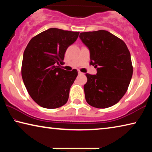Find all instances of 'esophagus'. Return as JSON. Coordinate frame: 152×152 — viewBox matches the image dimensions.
I'll return each mask as SVG.
<instances>
[{
	"label": "esophagus",
	"instance_id": "esophagus-1",
	"mask_svg": "<svg viewBox=\"0 0 152 152\" xmlns=\"http://www.w3.org/2000/svg\"><path fill=\"white\" fill-rule=\"evenodd\" d=\"M78 74H79V75H82V74H83V73L81 72L80 71H78Z\"/></svg>",
	"mask_w": 152,
	"mask_h": 152
}]
</instances>
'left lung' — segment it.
Listing matches in <instances>:
<instances>
[{
	"label": "left lung",
	"instance_id": "obj_1",
	"mask_svg": "<svg viewBox=\"0 0 152 152\" xmlns=\"http://www.w3.org/2000/svg\"><path fill=\"white\" fill-rule=\"evenodd\" d=\"M79 37L88 48L90 64L96 75L86 74V102L98 109L117 104L127 92L133 75L130 52L122 39L105 30L82 32Z\"/></svg>",
	"mask_w": 152,
	"mask_h": 152
}]
</instances>
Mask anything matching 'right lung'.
Here are the masks:
<instances>
[{"label":"right lung","mask_w":152,"mask_h":152,"mask_svg":"<svg viewBox=\"0 0 152 152\" xmlns=\"http://www.w3.org/2000/svg\"><path fill=\"white\" fill-rule=\"evenodd\" d=\"M79 31L50 28L33 37L24 51L21 75L28 93L39 106L57 109L68 100L76 69L64 70V54L76 42Z\"/></svg>","instance_id":"add662e5"}]
</instances>
